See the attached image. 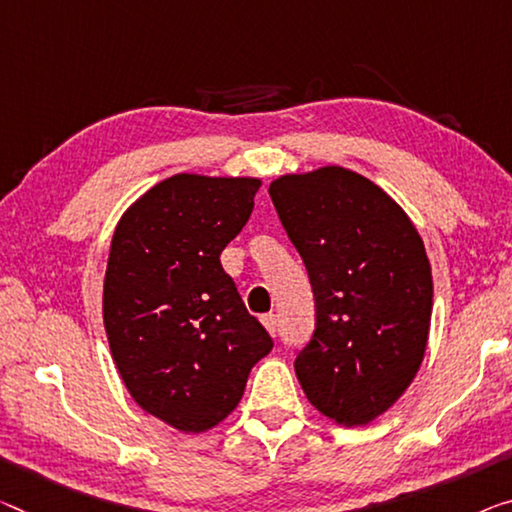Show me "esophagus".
<instances>
[{"mask_svg":"<svg viewBox=\"0 0 512 512\" xmlns=\"http://www.w3.org/2000/svg\"><path fill=\"white\" fill-rule=\"evenodd\" d=\"M263 327L267 329V334L270 336L277 334V316H274V313H267V316H263Z\"/></svg>","mask_w":512,"mask_h":512,"instance_id":"34e87169","label":"esophagus"}]
</instances>
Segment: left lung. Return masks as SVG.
Here are the masks:
<instances>
[{
    "label": "left lung",
    "instance_id": "obj_1",
    "mask_svg": "<svg viewBox=\"0 0 512 512\" xmlns=\"http://www.w3.org/2000/svg\"><path fill=\"white\" fill-rule=\"evenodd\" d=\"M270 196L316 297L297 380L329 421L366 426L426 355L432 274L421 235L380 185L338 164L274 178Z\"/></svg>",
    "mask_w": 512,
    "mask_h": 512
}]
</instances>
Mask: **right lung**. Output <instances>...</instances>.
I'll return each mask as SVG.
<instances>
[{"label":"right lung","mask_w":512,"mask_h":512,"mask_svg":"<svg viewBox=\"0 0 512 512\" xmlns=\"http://www.w3.org/2000/svg\"><path fill=\"white\" fill-rule=\"evenodd\" d=\"M261 178L176 174L116 224L102 320L141 410L180 432L222 423L272 338L224 272V247L254 210Z\"/></svg>","instance_id":"1"}]
</instances>
